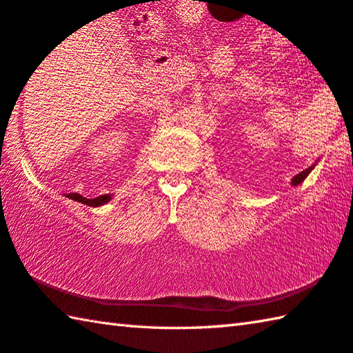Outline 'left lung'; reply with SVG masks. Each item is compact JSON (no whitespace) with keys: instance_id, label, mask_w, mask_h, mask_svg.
Wrapping results in <instances>:
<instances>
[{"instance_id":"1","label":"left lung","mask_w":353,"mask_h":353,"mask_svg":"<svg viewBox=\"0 0 353 353\" xmlns=\"http://www.w3.org/2000/svg\"><path fill=\"white\" fill-rule=\"evenodd\" d=\"M312 170H313V165H312V167H308V169H305L304 172L298 173V175H296V176L293 178V180H292V184H293V186H298V184H301L302 181H304L305 178H307L308 173H310Z\"/></svg>"}]
</instances>
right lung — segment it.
Listing matches in <instances>:
<instances>
[{
    "instance_id": "obj_1",
    "label": "right lung",
    "mask_w": 353,
    "mask_h": 353,
    "mask_svg": "<svg viewBox=\"0 0 353 353\" xmlns=\"http://www.w3.org/2000/svg\"><path fill=\"white\" fill-rule=\"evenodd\" d=\"M65 196H68V199H71L74 201L83 203V205H86V206H92V208L102 206V205H105V203H108L111 200V196L108 194L97 196V199H85V196H82L80 194H66Z\"/></svg>"
}]
</instances>
